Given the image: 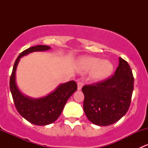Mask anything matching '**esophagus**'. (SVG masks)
I'll list each match as a JSON object with an SVG mask.
<instances>
[{"label": "esophagus", "mask_w": 148, "mask_h": 148, "mask_svg": "<svg viewBox=\"0 0 148 148\" xmlns=\"http://www.w3.org/2000/svg\"><path fill=\"white\" fill-rule=\"evenodd\" d=\"M83 86H84V83L82 82H79L77 83V89H78L79 90L82 89V88Z\"/></svg>", "instance_id": "esophagus-1"}]
</instances>
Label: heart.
Here are the masks:
<instances>
[{"instance_id":"heart-1","label":"heart","mask_w":148,"mask_h":148,"mask_svg":"<svg viewBox=\"0 0 148 148\" xmlns=\"http://www.w3.org/2000/svg\"><path fill=\"white\" fill-rule=\"evenodd\" d=\"M79 64L84 71H93V77L97 80L106 79L113 71V66L110 62L103 61L99 58H83Z\"/></svg>"}]
</instances>
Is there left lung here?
<instances>
[{"label": "left lung", "mask_w": 148, "mask_h": 148, "mask_svg": "<svg viewBox=\"0 0 148 148\" xmlns=\"http://www.w3.org/2000/svg\"><path fill=\"white\" fill-rule=\"evenodd\" d=\"M134 77L127 62L120 57L119 66L107 79L82 87L83 108L90 122L107 126L120 120L130 106Z\"/></svg>", "instance_id": "8db88e82"}]
</instances>
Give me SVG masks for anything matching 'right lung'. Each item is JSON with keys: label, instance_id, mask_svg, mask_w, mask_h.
Wrapping results in <instances>:
<instances>
[{"label": "right lung", "instance_id": "add662e5", "mask_svg": "<svg viewBox=\"0 0 148 148\" xmlns=\"http://www.w3.org/2000/svg\"><path fill=\"white\" fill-rule=\"evenodd\" d=\"M50 49V46L38 45L21 52L15 62L10 78V89L16 110L23 118L36 125H47L55 122L69 98L77 89L76 82L70 81L60 84L47 96L38 99L24 96L19 91L16 84V70L20 58L32 52L44 51Z\"/></svg>", "mask_w": 148, "mask_h": 148}]
</instances>
